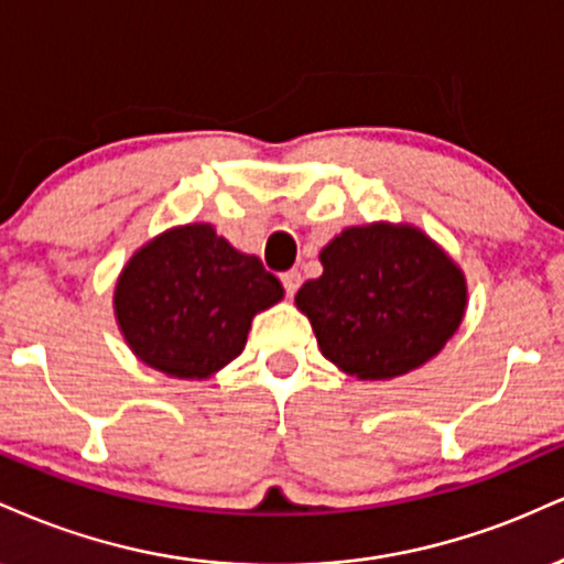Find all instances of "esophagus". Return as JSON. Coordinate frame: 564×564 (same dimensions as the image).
I'll return each mask as SVG.
<instances>
[{
    "label": "esophagus",
    "instance_id": "obj_1",
    "mask_svg": "<svg viewBox=\"0 0 564 564\" xmlns=\"http://www.w3.org/2000/svg\"><path fill=\"white\" fill-rule=\"evenodd\" d=\"M280 280H282V288H284V293H288V297H293L297 293V288H301V282H303L301 271H295V269L284 271Z\"/></svg>",
    "mask_w": 564,
    "mask_h": 564
}]
</instances>
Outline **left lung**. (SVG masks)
<instances>
[{
    "label": "left lung",
    "mask_w": 564,
    "mask_h": 564,
    "mask_svg": "<svg viewBox=\"0 0 564 564\" xmlns=\"http://www.w3.org/2000/svg\"><path fill=\"white\" fill-rule=\"evenodd\" d=\"M322 276L297 290L324 359L359 380H390L441 354L467 308L462 269L409 224L343 229Z\"/></svg>",
    "instance_id": "obj_1"
}]
</instances>
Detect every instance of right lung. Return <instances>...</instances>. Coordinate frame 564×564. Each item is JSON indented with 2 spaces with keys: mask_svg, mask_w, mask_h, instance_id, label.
<instances>
[{
  "mask_svg": "<svg viewBox=\"0 0 564 564\" xmlns=\"http://www.w3.org/2000/svg\"><path fill=\"white\" fill-rule=\"evenodd\" d=\"M282 295L280 280L256 256L231 248L210 224H187L129 258L112 306L139 361L205 380L242 354L253 316Z\"/></svg>",
  "mask_w": 564,
  "mask_h": 564,
  "instance_id": "right-lung-1",
  "label": "right lung"
}]
</instances>
